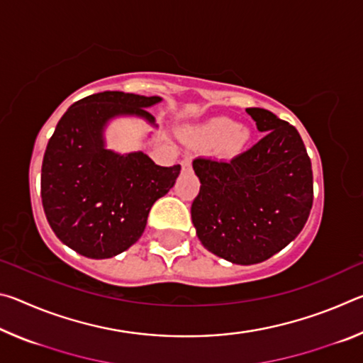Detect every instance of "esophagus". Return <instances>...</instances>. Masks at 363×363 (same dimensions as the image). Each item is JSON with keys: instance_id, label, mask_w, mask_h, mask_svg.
Masks as SVG:
<instances>
[{"instance_id": "obj_1", "label": "esophagus", "mask_w": 363, "mask_h": 363, "mask_svg": "<svg viewBox=\"0 0 363 363\" xmlns=\"http://www.w3.org/2000/svg\"><path fill=\"white\" fill-rule=\"evenodd\" d=\"M181 167H182V171H184V173H187V171L192 169V158H190V157H186V158H184L182 162H181Z\"/></svg>"}]
</instances>
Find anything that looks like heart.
Listing matches in <instances>:
<instances>
[{"instance_id":"heart-1","label":"heart","mask_w":363,"mask_h":363,"mask_svg":"<svg viewBox=\"0 0 363 363\" xmlns=\"http://www.w3.org/2000/svg\"><path fill=\"white\" fill-rule=\"evenodd\" d=\"M230 138L225 140V149L233 150L238 149L247 139V133L242 128H237L235 121L229 118H214L205 123L203 126L199 128L196 131V138L205 140V143H218V140Z\"/></svg>"}]
</instances>
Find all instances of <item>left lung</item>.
Returning <instances> with one entry per match:
<instances>
[{
	"label": "left lung",
	"instance_id": "obj_1",
	"mask_svg": "<svg viewBox=\"0 0 363 363\" xmlns=\"http://www.w3.org/2000/svg\"><path fill=\"white\" fill-rule=\"evenodd\" d=\"M247 113L264 133L232 160L199 157L200 192L190 213L203 247L233 264H257L284 250L309 218L311 158L296 128L266 108Z\"/></svg>",
	"mask_w": 363,
	"mask_h": 363
}]
</instances>
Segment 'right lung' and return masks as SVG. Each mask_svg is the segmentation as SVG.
<instances>
[{"mask_svg": "<svg viewBox=\"0 0 363 363\" xmlns=\"http://www.w3.org/2000/svg\"><path fill=\"white\" fill-rule=\"evenodd\" d=\"M162 97L104 91L67 110L49 139L41 167V200L49 225L67 247L106 259L136 243L152 205L169 192L181 164L158 167L144 152L106 149L104 128L120 115L155 125L145 108Z\"/></svg>", "mask_w": 363, "mask_h": 363, "instance_id": "add662e5", "label": "right lung"}]
</instances>
